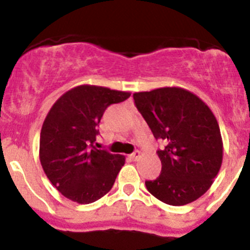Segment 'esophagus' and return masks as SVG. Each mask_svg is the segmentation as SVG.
I'll return each mask as SVG.
<instances>
[{
	"instance_id": "34e87169",
	"label": "esophagus",
	"mask_w": 250,
	"mask_h": 250,
	"mask_svg": "<svg viewBox=\"0 0 250 250\" xmlns=\"http://www.w3.org/2000/svg\"><path fill=\"white\" fill-rule=\"evenodd\" d=\"M129 157L132 158L133 161H138L141 157V152L140 151H135V152H133L132 155H129Z\"/></svg>"
}]
</instances>
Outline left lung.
I'll return each instance as SVG.
<instances>
[{
	"label": "left lung",
	"instance_id": "1",
	"mask_svg": "<svg viewBox=\"0 0 250 250\" xmlns=\"http://www.w3.org/2000/svg\"><path fill=\"white\" fill-rule=\"evenodd\" d=\"M133 98L153 137L166 143L157 151L161 175L145 181L148 192L170 206L200 198L223 163V139L214 113L197 95L179 87L134 93Z\"/></svg>",
	"mask_w": 250,
	"mask_h": 250
}]
</instances>
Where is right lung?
Masks as SVG:
<instances>
[{
	"label": "right lung",
	"mask_w": 250,
	"mask_h": 250,
	"mask_svg": "<svg viewBox=\"0 0 250 250\" xmlns=\"http://www.w3.org/2000/svg\"><path fill=\"white\" fill-rule=\"evenodd\" d=\"M129 97V92L82 84L50 107L41 129L40 161L62 196L88 204L111 190L125 157L95 147L98 125L107 106Z\"/></svg>",
	"instance_id": "obj_1"
}]
</instances>
